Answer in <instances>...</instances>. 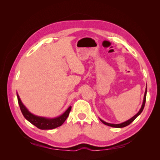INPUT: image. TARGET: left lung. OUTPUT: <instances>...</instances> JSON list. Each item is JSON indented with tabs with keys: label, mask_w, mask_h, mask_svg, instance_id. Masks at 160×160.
<instances>
[{
	"label": "left lung",
	"mask_w": 160,
	"mask_h": 160,
	"mask_svg": "<svg viewBox=\"0 0 160 160\" xmlns=\"http://www.w3.org/2000/svg\"><path fill=\"white\" fill-rule=\"evenodd\" d=\"M146 93H147V88H146V92H145L144 98H143V104H142V106L141 109H140V110L139 111V112H138L136 115H134L132 118H131L130 119L128 120L127 122H123V123H120V124H111V123H107V122H105L104 121L100 119V120H101V122H102L103 123H104L105 125H108V126L113 127V128H124V127H125V126H128V125H129V124H130L131 123H132V122H133V121L135 120V119L136 118L138 117V116L139 115H140V113H141L142 112V111H143V108H144L145 103H146Z\"/></svg>",
	"instance_id": "left-lung-1"
}]
</instances>
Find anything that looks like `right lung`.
<instances>
[{
	"mask_svg": "<svg viewBox=\"0 0 160 160\" xmlns=\"http://www.w3.org/2000/svg\"><path fill=\"white\" fill-rule=\"evenodd\" d=\"M17 99L19 107H20L21 111L24 117H25L28 122H31L32 124L35 125L37 128L41 129H52L61 126V125L65 122V121L67 119V118H68L71 109V107L70 106L65 112L61 116H59V117L54 119H47L45 118L38 117V116L34 115L32 113H31L22 103L18 94Z\"/></svg>",
	"mask_w": 160,
	"mask_h": 160,
	"instance_id": "obj_1",
	"label": "right lung"
}]
</instances>
